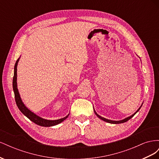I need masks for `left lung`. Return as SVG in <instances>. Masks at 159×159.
<instances>
[{
    "label": "left lung",
    "mask_w": 159,
    "mask_h": 159,
    "mask_svg": "<svg viewBox=\"0 0 159 159\" xmlns=\"http://www.w3.org/2000/svg\"><path fill=\"white\" fill-rule=\"evenodd\" d=\"M143 105V104H142ZM142 105H141V107H139V109H138V110L137 111L134 113V114H133L132 115H131V116H129V117H127V118H125V119H123V120H120V121H112V120H109V119H105V118H104V117H102V116H100V115H99L97 113H96V111H95V109H94V113H95V114L97 115V116L100 119H102V120H103V121H105V122H107V123H112V124H119V123H125V122H127V121H129V120L130 119H131L134 115H135L139 111V109H141V106H142ZM94 109V108H93Z\"/></svg>",
    "instance_id": "obj_1"
}]
</instances>
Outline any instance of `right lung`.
I'll return each mask as SVG.
<instances>
[{
    "instance_id": "add662e5",
    "label": "right lung",
    "mask_w": 159,
    "mask_h": 159,
    "mask_svg": "<svg viewBox=\"0 0 159 159\" xmlns=\"http://www.w3.org/2000/svg\"><path fill=\"white\" fill-rule=\"evenodd\" d=\"M19 59L20 58H18L16 60V63H15V66H14V77H13V81H12V87H13V90H14V98H15L16 105L18 106V109H20V111L24 115H25L26 117H27L28 119H29L30 121H32V122L38 125H40V126L52 127V126L56 125L61 123L62 121H64L65 119L68 118V117L69 116V114L67 115L66 117L60 119L48 120V119H43L39 116H38L37 115L32 112L30 110L28 109L25 106V105L24 104V103L22 102V101L20 98V94H19L18 90L17 88V81H16V80H17V65L18 63Z\"/></svg>"
}]
</instances>
